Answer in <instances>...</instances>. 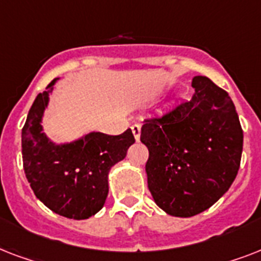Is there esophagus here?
I'll use <instances>...</instances> for the list:
<instances>
[{
    "label": "esophagus",
    "mask_w": 261,
    "mask_h": 261,
    "mask_svg": "<svg viewBox=\"0 0 261 261\" xmlns=\"http://www.w3.org/2000/svg\"><path fill=\"white\" fill-rule=\"evenodd\" d=\"M131 131H133V134H134L135 141H139V137H141V124L138 123H135L131 126Z\"/></svg>",
    "instance_id": "1"
}]
</instances>
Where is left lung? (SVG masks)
<instances>
[{"mask_svg":"<svg viewBox=\"0 0 261 261\" xmlns=\"http://www.w3.org/2000/svg\"><path fill=\"white\" fill-rule=\"evenodd\" d=\"M192 87L190 101L146 118L141 128L151 196L165 213L181 218L207 210L230 188L244 141L226 90L203 75L194 77Z\"/></svg>","mask_w":261,"mask_h":261,"instance_id":"obj_1","label":"left lung"}]
</instances>
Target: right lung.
Here are the masks:
<instances>
[{
  "mask_svg": "<svg viewBox=\"0 0 261 261\" xmlns=\"http://www.w3.org/2000/svg\"><path fill=\"white\" fill-rule=\"evenodd\" d=\"M39 93L21 131L22 165L36 198L51 211L71 219H87L106 203L108 172L135 142L130 128L123 134L90 133L66 145H54L42 133V115L53 90Z\"/></svg>",
  "mask_w": 261,
  "mask_h": 261,
  "instance_id": "right-lung-1",
  "label": "right lung"
}]
</instances>
